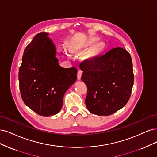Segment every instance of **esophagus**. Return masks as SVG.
<instances>
[{"label":"esophagus","instance_id":"esophagus-1","mask_svg":"<svg viewBox=\"0 0 157 157\" xmlns=\"http://www.w3.org/2000/svg\"><path fill=\"white\" fill-rule=\"evenodd\" d=\"M82 70H78V75H77V77H78V79H81V78H82Z\"/></svg>","mask_w":157,"mask_h":157}]
</instances>
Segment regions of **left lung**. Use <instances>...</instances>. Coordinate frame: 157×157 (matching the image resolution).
Masks as SVG:
<instances>
[{"label":"left lung","mask_w":157,"mask_h":157,"mask_svg":"<svg viewBox=\"0 0 157 157\" xmlns=\"http://www.w3.org/2000/svg\"><path fill=\"white\" fill-rule=\"evenodd\" d=\"M82 80L87 87L85 104L90 113L107 116L123 108L130 97L134 84L130 53L115 48L103 55L80 63Z\"/></svg>","instance_id":"left-lung-1"}]
</instances>
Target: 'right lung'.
<instances>
[{
    "label": "right lung",
    "mask_w": 157,
    "mask_h": 157,
    "mask_svg": "<svg viewBox=\"0 0 157 157\" xmlns=\"http://www.w3.org/2000/svg\"><path fill=\"white\" fill-rule=\"evenodd\" d=\"M48 36L36 34L24 50L19 70V89L25 105L37 114L48 117L62 108L66 91L77 79L78 70L59 64L56 49Z\"/></svg>",
    "instance_id": "obj_1"
}]
</instances>
